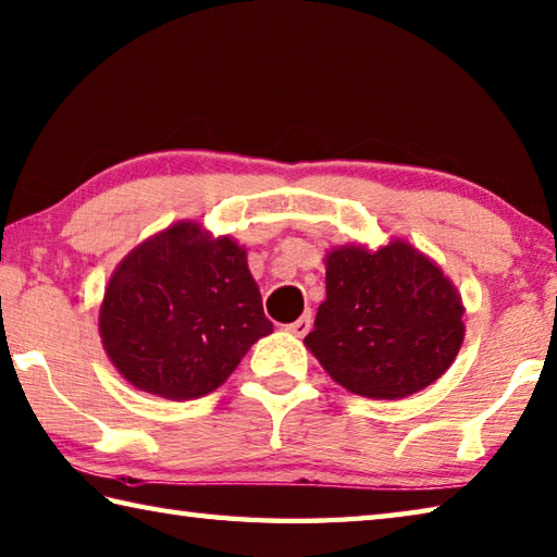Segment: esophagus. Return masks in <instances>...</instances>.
Here are the masks:
<instances>
[{
  "instance_id": "esophagus-1",
  "label": "esophagus",
  "mask_w": 557,
  "mask_h": 557,
  "mask_svg": "<svg viewBox=\"0 0 557 557\" xmlns=\"http://www.w3.org/2000/svg\"><path fill=\"white\" fill-rule=\"evenodd\" d=\"M287 331H289L292 335H297V337H304V335H307V333L311 331V313H304L301 319H297L294 323H289V325H287Z\"/></svg>"
}]
</instances>
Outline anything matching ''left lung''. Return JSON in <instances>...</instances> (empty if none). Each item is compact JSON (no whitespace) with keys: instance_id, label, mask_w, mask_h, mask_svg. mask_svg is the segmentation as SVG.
I'll list each match as a JSON object with an SVG mask.
<instances>
[{"instance_id":"8db88e82","label":"left lung","mask_w":557,"mask_h":557,"mask_svg":"<svg viewBox=\"0 0 557 557\" xmlns=\"http://www.w3.org/2000/svg\"><path fill=\"white\" fill-rule=\"evenodd\" d=\"M463 304L442 268L408 242L325 256V301L304 345L357 396L396 400L434 384L463 343Z\"/></svg>"}]
</instances>
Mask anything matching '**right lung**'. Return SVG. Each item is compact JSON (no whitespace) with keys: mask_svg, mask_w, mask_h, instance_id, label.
<instances>
[{"mask_svg":"<svg viewBox=\"0 0 557 557\" xmlns=\"http://www.w3.org/2000/svg\"><path fill=\"white\" fill-rule=\"evenodd\" d=\"M103 350L129 384L169 400L220 388L248 347L272 333L234 238L178 222L129 250L98 313Z\"/></svg>","mask_w":557,"mask_h":557,"instance_id":"obj_1","label":"right lung"}]
</instances>
